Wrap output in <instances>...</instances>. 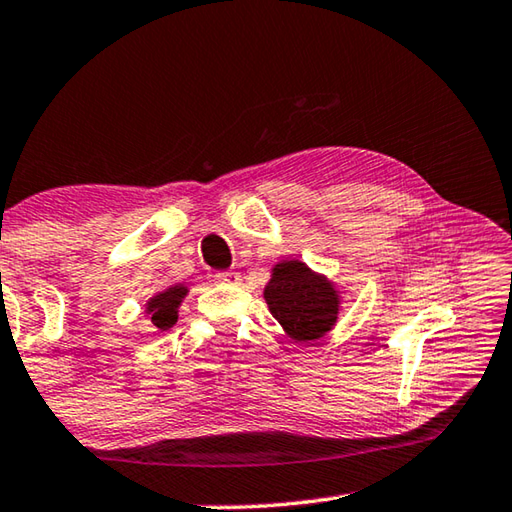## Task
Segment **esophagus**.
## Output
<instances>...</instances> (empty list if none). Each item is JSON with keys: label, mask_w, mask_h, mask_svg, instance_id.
Returning <instances> with one entry per match:
<instances>
[{"label": "esophagus", "mask_w": 512, "mask_h": 512, "mask_svg": "<svg viewBox=\"0 0 512 512\" xmlns=\"http://www.w3.org/2000/svg\"><path fill=\"white\" fill-rule=\"evenodd\" d=\"M217 284H226V286H237L241 282V275L235 271H221L215 275Z\"/></svg>", "instance_id": "1"}]
</instances>
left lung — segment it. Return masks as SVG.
<instances>
[{"label":"left lung","instance_id":"obj_1","mask_svg":"<svg viewBox=\"0 0 512 512\" xmlns=\"http://www.w3.org/2000/svg\"><path fill=\"white\" fill-rule=\"evenodd\" d=\"M264 300L293 342H315L336 327L342 288L315 273L302 259H282L271 268Z\"/></svg>","mask_w":512,"mask_h":512}]
</instances>
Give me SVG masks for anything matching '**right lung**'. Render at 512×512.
<instances>
[{
    "mask_svg": "<svg viewBox=\"0 0 512 512\" xmlns=\"http://www.w3.org/2000/svg\"><path fill=\"white\" fill-rule=\"evenodd\" d=\"M188 293H190L188 284L179 282V284H170L159 293H154L150 300L145 302V315L150 318L156 333L170 331L174 327L176 320H179V306Z\"/></svg>",
    "mask_w": 512,
    "mask_h": 512,
    "instance_id": "add662e5",
    "label": "right lung"
}]
</instances>
